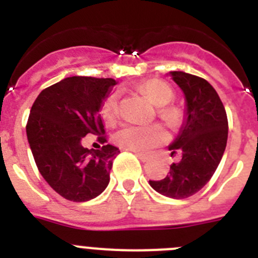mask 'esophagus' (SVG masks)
Listing matches in <instances>:
<instances>
[{
    "mask_svg": "<svg viewBox=\"0 0 258 258\" xmlns=\"http://www.w3.org/2000/svg\"><path fill=\"white\" fill-rule=\"evenodd\" d=\"M134 154L137 155V157H138V159H140L141 161H147L150 159L149 155L143 154V152H134Z\"/></svg>",
    "mask_w": 258,
    "mask_h": 258,
    "instance_id": "esophagus-1",
    "label": "esophagus"
}]
</instances>
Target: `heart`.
Here are the masks:
<instances>
[{
  "instance_id": "obj_1",
  "label": "heart",
  "mask_w": 258,
  "mask_h": 258,
  "mask_svg": "<svg viewBox=\"0 0 258 258\" xmlns=\"http://www.w3.org/2000/svg\"><path fill=\"white\" fill-rule=\"evenodd\" d=\"M141 90L155 106L161 107L160 115L169 122L178 121L179 112L175 108L163 107L170 103L174 97L173 89L161 80H150L141 86ZM118 113L117 95H109L104 102L103 115L106 124H115ZM115 143L122 150L133 152H149L157 146L163 145L168 141V133L161 125H125L120 131L116 132Z\"/></svg>"
}]
</instances>
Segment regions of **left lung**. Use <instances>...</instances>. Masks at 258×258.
I'll use <instances>...</instances> for the list:
<instances>
[{
  "mask_svg": "<svg viewBox=\"0 0 258 258\" xmlns=\"http://www.w3.org/2000/svg\"><path fill=\"white\" fill-rule=\"evenodd\" d=\"M184 95V112L175 140L168 146L170 155L181 154L165 178L150 181L164 197L186 199L202 190L217 169L226 149L227 116L213 86L202 77L182 71L169 72Z\"/></svg>",
  "mask_w": 258,
  "mask_h": 258,
  "instance_id": "left-lung-1",
  "label": "left lung"
}]
</instances>
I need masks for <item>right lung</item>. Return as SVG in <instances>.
Masks as SVG:
<instances>
[{
  "label": "right lung",
  "instance_id": "add662e5",
  "mask_svg": "<svg viewBox=\"0 0 258 258\" xmlns=\"http://www.w3.org/2000/svg\"><path fill=\"white\" fill-rule=\"evenodd\" d=\"M117 81L72 76L38 94L27 122V138L41 175L52 190L71 202H88L101 195L109 182L112 161L120 150L82 146L86 134L104 133L101 111Z\"/></svg>",
  "mask_w": 258,
  "mask_h": 258
}]
</instances>
